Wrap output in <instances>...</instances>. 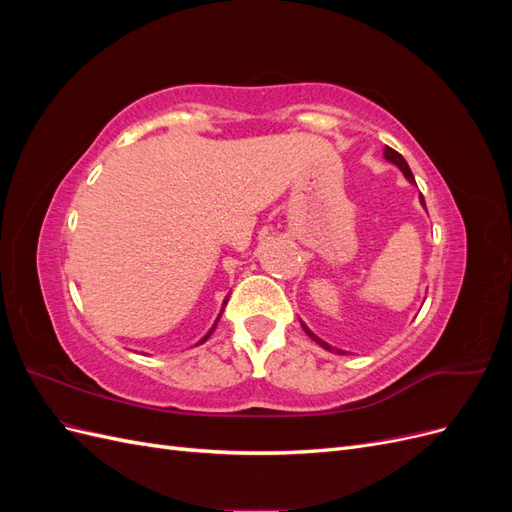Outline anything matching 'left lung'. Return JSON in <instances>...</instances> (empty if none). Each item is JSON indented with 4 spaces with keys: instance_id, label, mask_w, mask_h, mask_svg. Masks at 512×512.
I'll use <instances>...</instances> for the list:
<instances>
[{
    "instance_id": "8db88e82",
    "label": "left lung",
    "mask_w": 512,
    "mask_h": 512,
    "mask_svg": "<svg viewBox=\"0 0 512 512\" xmlns=\"http://www.w3.org/2000/svg\"><path fill=\"white\" fill-rule=\"evenodd\" d=\"M384 160L386 162H391V164H395L399 170H401V173H404V177L412 183V185H416V181H414V175H412V170H410V166H408V162L404 160V156H401V153H397L395 149H391V147H384ZM418 200H421V205H423V209L427 211V207H425V198H423V194H418ZM301 327H303V331L309 335V337H312L314 339V342L318 344V346H322L324 350H329V352H337V354H348L346 350H339V348H333L331 344H327V342H324V339H320L316 333H312V331H309V327H307V324L301 320Z\"/></svg>"
}]
</instances>
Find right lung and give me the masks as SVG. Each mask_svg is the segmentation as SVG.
Instances as JSON below:
<instances>
[{
  "label": "right lung",
  "mask_w": 512,
  "mask_h": 512,
  "mask_svg": "<svg viewBox=\"0 0 512 512\" xmlns=\"http://www.w3.org/2000/svg\"><path fill=\"white\" fill-rule=\"evenodd\" d=\"M226 303H228V297H226V299H224V303H222V309H220V314H218V318H215V322H213V327H211V329H209V331H207V335H205V337H203V339H200V342H198V344H196V346H200V344H205V342H207V339H209V337H211V333H213V331H215V327H218V322H220V318H222V312H224V307H226Z\"/></svg>",
  "instance_id": "obj_1"
}]
</instances>
